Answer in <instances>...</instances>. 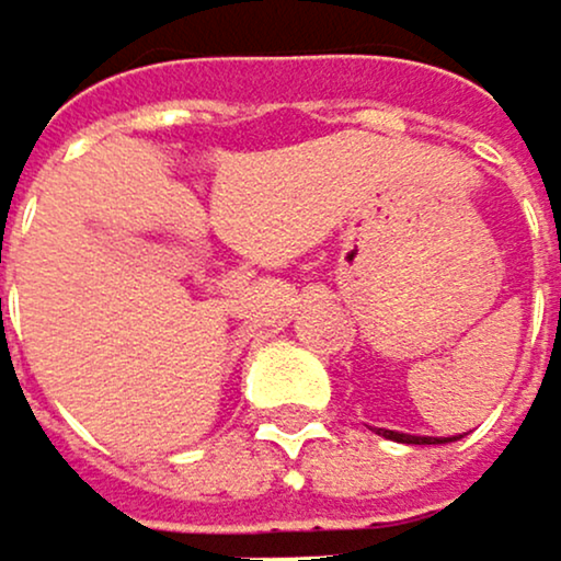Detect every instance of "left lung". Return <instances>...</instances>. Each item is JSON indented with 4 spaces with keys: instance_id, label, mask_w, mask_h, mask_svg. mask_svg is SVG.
Listing matches in <instances>:
<instances>
[{
    "instance_id": "obj_1",
    "label": "left lung",
    "mask_w": 561,
    "mask_h": 561,
    "mask_svg": "<svg viewBox=\"0 0 561 561\" xmlns=\"http://www.w3.org/2000/svg\"><path fill=\"white\" fill-rule=\"evenodd\" d=\"M378 436L394 439V443H412V446H439V443H456L460 436H409V433H394V430H378Z\"/></svg>"
}]
</instances>
